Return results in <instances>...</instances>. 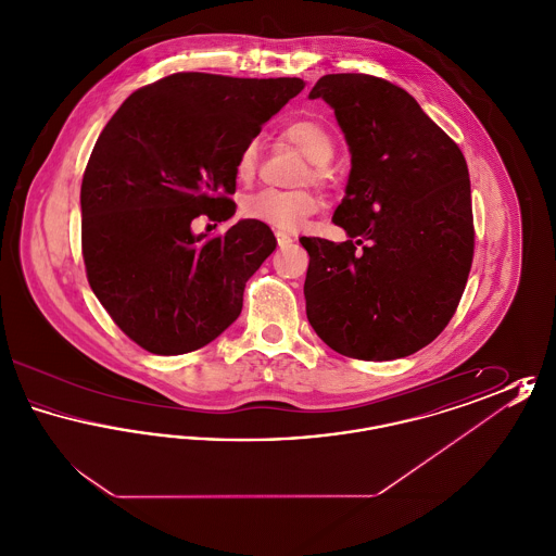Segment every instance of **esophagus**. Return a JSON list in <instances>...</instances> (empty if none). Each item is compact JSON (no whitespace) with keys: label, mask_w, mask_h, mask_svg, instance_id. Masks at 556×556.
Listing matches in <instances>:
<instances>
[{"label":"esophagus","mask_w":556,"mask_h":556,"mask_svg":"<svg viewBox=\"0 0 556 556\" xmlns=\"http://www.w3.org/2000/svg\"><path fill=\"white\" fill-rule=\"evenodd\" d=\"M275 238H277L279 248H288V245H291V241H293L290 233H283V231H277V233H275Z\"/></svg>","instance_id":"1"}]
</instances>
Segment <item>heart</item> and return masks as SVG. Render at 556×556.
I'll use <instances>...</instances> for the list:
<instances>
[{
	"label": "heart",
	"instance_id": "1",
	"mask_svg": "<svg viewBox=\"0 0 556 556\" xmlns=\"http://www.w3.org/2000/svg\"><path fill=\"white\" fill-rule=\"evenodd\" d=\"M283 139L295 146L306 159L313 162L311 177L315 181H325V164L336 154V141L331 131L315 118H298L283 129ZM258 164V146L254 141L245 143L238 159V177L248 181ZM320 211V198L308 189H261L250 193L241 202V214L250 220H258L275 229L295 231L311 216Z\"/></svg>",
	"mask_w": 556,
	"mask_h": 556
}]
</instances>
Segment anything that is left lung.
I'll use <instances>...</instances> for the list:
<instances>
[{"instance_id":"1","label":"left lung","mask_w":556,"mask_h":556,"mask_svg":"<svg viewBox=\"0 0 556 556\" xmlns=\"http://www.w3.org/2000/svg\"><path fill=\"white\" fill-rule=\"evenodd\" d=\"M308 98L333 108L352 168L333 214L348 239H300L311 256L306 317L350 358L410 356L444 331L467 286L476 245L467 162L390 80L325 75Z\"/></svg>"}]
</instances>
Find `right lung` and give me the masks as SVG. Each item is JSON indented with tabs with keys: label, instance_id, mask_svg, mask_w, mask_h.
Instances as JSON below:
<instances>
[{
	"label": "right lung",
	"instance_id": "add662e5",
	"mask_svg": "<svg viewBox=\"0 0 556 556\" xmlns=\"http://www.w3.org/2000/svg\"><path fill=\"white\" fill-rule=\"evenodd\" d=\"M304 80L175 73L131 93L100 132L80 186L87 279L143 350L186 354L241 313L245 281L277 245L265 223L193 233L236 214L238 159Z\"/></svg>",
	"mask_w": 556,
	"mask_h": 556
}]
</instances>
